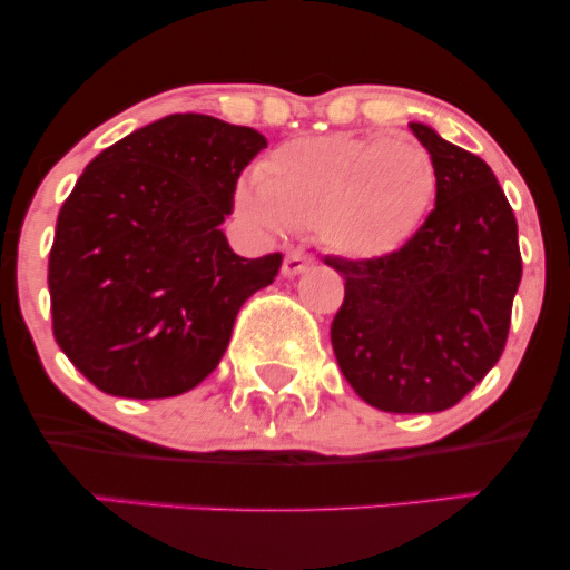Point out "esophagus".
Returning <instances> with one entry per match:
<instances>
[{"mask_svg":"<svg viewBox=\"0 0 570 570\" xmlns=\"http://www.w3.org/2000/svg\"><path fill=\"white\" fill-rule=\"evenodd\" d=\"M307 267H311V257H307L305 252H299V248H292V252L286 254L284 267H281V271H284V276H297V273L307 271Z\"/></svg>","mask_w":570,"mask_h":570,"instance_id":"esophagus-1","label":"esophagus"}]
</instances>
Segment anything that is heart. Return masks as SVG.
<instances>
[{"mask_svg":"<svg viewBox=\"0 0 570 570\" xmlns=\"http://www.w3.org/2000/svg\"><path fill=\"white\" fill-rule=\"evenodd\" d=\"M434 189V160L412 136L330 134L273 149L235 208L252 225L316 227L332 252L375 259L407 244Z\"/></svg>","mask_w":570,"mask_h":570,"instance_id":"heart-1","label":"heart"}]
</instances>
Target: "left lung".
<instances>
[{"label": "left lung", "mask_w": 570, "mask_h": 570, "mask_svg": "<svg viewBox=\"0 0 570 570\" xmlns=\"http://www.w3.org/2000/svg\"><path fill=\"white\" fill-rule=\"evenodd\" d=\"M436 166V200L396 252L324 257L345 278L332 348L345 381L383 412H442L501 358L522 278L517 219L482 158L412 122Z\"/></svg>", "instance_id": "left-lung-1"}]
</instances>
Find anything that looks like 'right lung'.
<instances>
[{
    "label": "right lung",
    "mask_w": 570,
    "mask_h": 570,
    "mask_svg": "<svg viewBox=\"0 0 570 570\" xmlns=\"http://www.w3.org/2000/svg\"><path fill=\"white\" fill-rule=\"evenodd\" d=\"M267 141L208 115H168L104 149L63 200L50 248L53 335L98 391L166 399L217 370L235 316L278 276L219 230Z\"/></svg>",
    "instance_id": "right-lung-1"
}]
</instances>
